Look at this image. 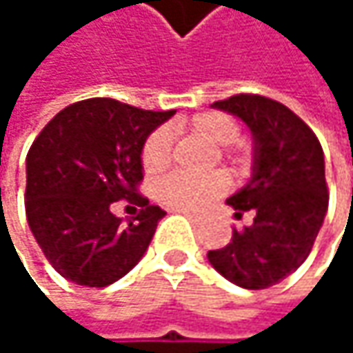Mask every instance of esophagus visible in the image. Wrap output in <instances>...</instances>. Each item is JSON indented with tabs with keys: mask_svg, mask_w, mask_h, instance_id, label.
<instances>
[{
	"mask_svg": "<svg viewBox=\"0 0 353 353\" xmlns=\"http://www.w3.org/2000/svg\"><path fill=\"white\" fill-rule=\"evenodd\" d=\"M183 216H188L194 225H200L202 223V216H198V214H192V212H183Z\"/></svg>",
	"mask_w": 353,
	"mask_h": 353,
	"instance_id": "esophagus-1",
	"label": "esophagus"
}]
</instances>
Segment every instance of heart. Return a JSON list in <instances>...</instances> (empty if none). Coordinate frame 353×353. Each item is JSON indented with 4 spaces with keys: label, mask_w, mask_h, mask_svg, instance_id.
<instances>
[{
    "label": "heart",
    "mask_w": 353,
    "mask_h": 353,
    "mask_svg": "<svg viewBox=\"0 0 353 353\" xmlns=\"http://www.w3.org/2000/svg\"><path fill=\"white\" fill-rule=\"evenodd\" d=\"M194 134L206 139L216 147H227L239 139V122L225 112H202L185 122ZM221 157L229 159L235 168H243L247 163V153L243 149H225ZM143 168L149 174L163 172L172 161V137L168 128H157L149 134L143 145ZM229 190V176L225 172H212L208 176L190 177L183 174H172L163 177L155 185V196L161 204L183 210V212H200L208 208L216 198H221Z\"/></svg>",
    "instance_id": "heart-1"
}]
</instances>
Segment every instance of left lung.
Segmentation results:
<instances>
[{"instance_id":"1","label":"left lung","mask_w":353,"mask_h":353,"mask_svg":"<svg viewBox=\"0 0 353 353\" xmlns=\"http://www.w3.org/2000/svg\"><path fill=\"white\" fill-rule=\"evenodd\" d=\"M212 108L241 118L253 134L251 177L227 198L237 219L251 210L253 225L233 229L231 243L208 251V261L241 288H270L303 265L325 221L323 149L315 132L276 100L239 94Z\"/></svg>"}]
</instances>
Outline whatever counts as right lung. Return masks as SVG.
<instances>
[{"label": "right lung", "instance_id": "obj_1", "mask_svg": "<svg viewBox=\"0 0 353 353\" xmlns=\"http://www.w3.org/2000/svg\"><path fill=\"white\" fill-rule=\"evenodd\" d=\"M176 112H153L112 98L61 110L26 157V219L50 265L69 282L104 288L145 255L165 210L137 194L143 145ZM141 206L122 223L109 208Z\"/></svg>", "mask_w": 353, "mask_h": 353}]
</instances>
